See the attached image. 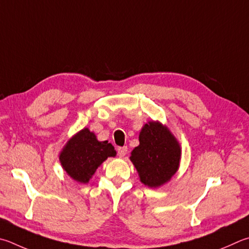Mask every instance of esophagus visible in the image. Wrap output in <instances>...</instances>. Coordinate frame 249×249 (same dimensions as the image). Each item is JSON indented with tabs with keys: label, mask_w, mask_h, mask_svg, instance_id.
I'll return each mask as SVG.
<instances>
[{
	"label": "esophagus",
	"mask_w": 249,
	"mask_h": 249,
	"mask_svg": "<svg viewBox=\"0 0 249 249\" xmlns=\"http://www.w3.org/2000/svg\"><path fill=\"white\" fill-rule=\"evenodd\" d=\"M117 155H119L121 158L125 157L127 155V147H120L117 149Z\"/></svg>",
	"instance_id": "34e87169"
}]
</instances>
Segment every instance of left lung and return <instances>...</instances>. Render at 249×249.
<instances>
[{
  "mask_svg": "<svg viewBox=\"0 0 249 249\" xmlns=\"http://www.w3.org/2000/svg\"><path fill=\"white\" fill-rule=\"evenodd\" d=\"M182 148L169 127L159 121H149L139 133V144L129 159L140 182L158 188L170 182L179 168Z\"/></svg>",
  "mask_w": 249,
  "mask_h": 249,
  "instance_id": "8db88e82",
  "label": "left lung"
}]
</instances>
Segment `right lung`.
I'll use <instances>...</instances> for the list:
<instances>
[{"mask_svg":"<svg viewBox=\"0 0 249 249\" xmlns=\"http://www.w3.org/2000/svg\"><path fill=\"white\" fill-rule=\"evenodd\" d=\"M115 156V149L107 140L100 142L96 134L85 127L67 140L58 160L71 179L87 184L99 166L107 158Z\"/></svg>","mask_w":249,"mask_h":249,"instance_id":"obj_1","label":"right lung"}]
</instances>
